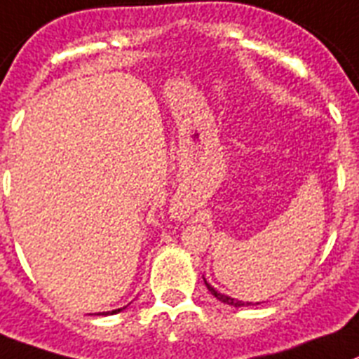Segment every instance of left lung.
Here are the masks:
<instances>
[{"instance_id":"8db88e82","label":"left lung","mask_w":359,"mask_h":359,"mask_svg":"<svg viewBox=\"0 0 359 359\" xmlns=\"http://www.w3.org/2000/svg\"><path fill=\"white\" fill-rule=\"evenodd\" d=\"M203 283H205L207 290H209V292H211L212 295H215V297L218 299V301H222V303H224V304H229V306H235V308H238V306H248V304H253V303H244V301H238V299L231 297V295H224V293H220V292H218V290L212 288L211 284H209V283H207V280H205V277H203ZM257 304H260V303H257Z\"/></svg>"}]
</instances>
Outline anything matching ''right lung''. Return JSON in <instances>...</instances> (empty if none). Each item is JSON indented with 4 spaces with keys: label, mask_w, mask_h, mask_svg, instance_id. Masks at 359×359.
Segmentation results:
<instances>
[{
    "label": "right lung",
    "mask_w": 359,
    "mask_h": 359,
    "mask_svg": "<svg viewBox=\"0 0 359 359\" xmlns=\"http://www.w3.org/2000/svg\"><path fill=\"white\" fill-rule=\"evenodd\" d=\"M124 308H126V306H123V308H117V310H111V312H99V316H109V313H119V312H123Z\"/></svg>",
    "instance_id": "1"
}]
</instances>
